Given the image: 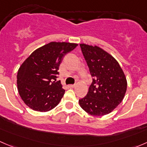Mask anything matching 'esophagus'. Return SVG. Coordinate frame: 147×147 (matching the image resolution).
Here are the masks:
<instances>
[{
    "instance_id": "obj_1",
    "label": "esophagus",
    "mask_w": 147,
    "mask_h": 147,
    "mask_svg": "<svg viewBox=\"0 0 147 147\" xmlns=\"http://www.w3.org/2000/svg\"><path fill=\"white\" fill-rule=\"evenodd\" d=\"M68 87H69V88H74V87H75V84H69Z\"/></svg>"
}]
</instances>
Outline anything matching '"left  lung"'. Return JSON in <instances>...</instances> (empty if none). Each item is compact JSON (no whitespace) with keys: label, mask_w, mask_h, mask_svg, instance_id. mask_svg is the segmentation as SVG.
Here are the masks:
<instances>
[{"label":"left lung","mask_w":147,"mask_h":147,"mask_svg":"<svg viewBox=\"0 0 147 147\" xmlns=\"http://www.w3.org/2000/svg\"><path fill=\"white\" fill-rule=\"evenodd\" d=\"M92 83L87 94L79 100L81 107L93 116H103L121 103L127 91L125 75L118 62L97 45L80 44Z\"/></svg>","instance_id":"1"}]
</instances>
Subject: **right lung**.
<instances>
[{
    "instance_id": "1",
    "label": "right lung",
    "mask_w": 147,
    "mask_h": 147,
    "mask_svg": "<svg viewBox=\"0 0 147 147\" xmlns=\"http://www.w3.org/2000/svg\"><path fill=\"white\" fill-rule=\"evenodd\" d=\"M78 45L49 42L32 52L20 65L17 75L18 90L30 109L45 112L58 105L65 91L60 81L55 82L59 66L65 55Z\"/></svg>"
}]
</instances>
